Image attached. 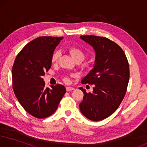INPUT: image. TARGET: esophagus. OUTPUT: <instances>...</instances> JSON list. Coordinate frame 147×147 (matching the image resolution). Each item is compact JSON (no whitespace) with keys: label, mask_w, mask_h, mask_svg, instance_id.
Returning <instances> with one entry per match:
<instances>
[{"label":"esophagus","mask_w":147,"mask_h":147,"mask_svg":"<svg viewBox=\"0 0 147 147\" xmlns=\"http://www.w3.org/2000/svg\"><path fill=\"white\" fill-rule=\"evenodd\" d=\"M74 90V87H66V91H71Z\"/></svg>","instance_id":"1"}]
</instances>
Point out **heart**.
Instances as JSON below:
<instances>
[{
  "mask_svg": "<svg viewBox=\"0 0 147 147\" xmlns=\"http://www.w3.org/2000/svg\"><path fill=\"white\" fill-rule=\"evenodd\" d=\"M69 53L70 54L71 57L73 58V59L76 61L78 60H80L83 61L85 58V54L83 53L82 50H81L80 49L77 48V47H71L69 49ZM61 55V52L59 50H56L54 52L53 55H52L51 61L53 63H55L59 59L60 56ZM66 81H68V79L65 78L64 80Z\"/></svg>",
  "mask_w": 147,
  "mask_h": 147,
  "instance_id": "heart-1",
  "label": "heart"
}]
</instances>
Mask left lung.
I'll return each mask as SVG.
<instances>
[{
	"label": "left lung",
	"mask_w": 147,
	"mask_h": 147,
	"mask_svg": "<svg viewBox=\"0 0 147 147\" xmlns=\"http://www.w3.org/2000/svg\"><path fill=\"white\" fill-rule=\"evenodd\" d=\"M80 39L93 48L95 59L93 68L83 78V84L94 85L87 93L83 87V101L80 109L92 121H100L112 114L125 96L129 79V67L126 56L119 45L107 38L81 35Z\"/></svg>",
	"instance_id": "1"
}]
</instances>
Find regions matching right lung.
Segmentation results:
<instances>
[{
    "label": "right lung",
    "instance_id": "obj_1",
    "mask_svg": "<svg viewBox=\"0 0 147 147\" xmlns=\"http://www.w3.org/2000/svg\"><path fill=\"white\" fill-rule=\"evenodd\" d=\"M63 37H40L25 46L16 58L12 71L13 89L25 110L37 118L54 114L66 92L64 85L45 88L42 76L51 68V58Z\"/></svg>",
    "mask_w": 147,
    "mask_h": 147
}]
</instances>
